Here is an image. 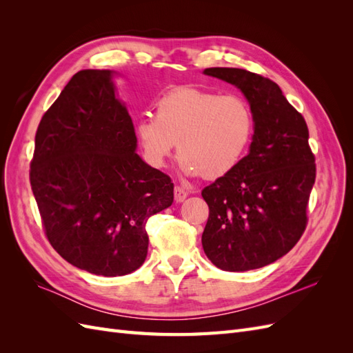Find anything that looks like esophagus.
Masks as SVG:
<instances>
[{
  "instance_id": "34e87169",
  "label": "esophagus",
  "mask_w": 353,
  "mask_h": 353,
  "mask_svg": "<svg viewBox=\"0 0 353 353\" xmlns=\"http://www.w3.org/2000/svg\"><path fill=\"white\" fill-rule=\"evenodd\" d=\"M187 196H188V191H187L185 188L179 187V185H176V187L174 188V197H175V201H178V203L184 201V200L187 199Z\"/></svg>"
}]
</instances>
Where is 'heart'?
I'll list each match as a JSON object with an SVG mask.
<instances>
[{
    "mask_svg": "<svg viewBox=\"0 0 353 353\" xmlns=\"http://www.w3.org/2000/svg\"><path fill=\"white\" fill-rule=\"evenodd\" d=\"M252 126L249 105L237 95L178 88L156 103V116L137 121L135 135L152 166L162 168L178 141V163L187 175L215 178L239 163Z\"/></svg>",
    "mask_w": 353,
    "mask_h": 353,
    "instance_id": "1",
    "label": "heart"
}]
</instances>
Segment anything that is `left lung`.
Listing matches in <instances>:
<instances>
[{
    "label": "left lung",
    "mask_w": 353,
    "mask_h": 353,
    "mask_svg": "<svg viewBox=\"0 0 353 353\" xmlns=\"http://www.w3.org/2000/svg\"><path fill=\"white\" fill-rule=\"evenodd\" d=\"M203 73L237 87L253 117L249 154L201 191L209 206L203 250L223 271L258 270L290 252L306 228L316 175L307 125L268 78L236 68Z\"/></svg>",
    "instance_id": "left-lung-1"
}]
</instances>
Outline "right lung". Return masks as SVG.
<instances>
[{
    "label": "right lung",
    "mask_w": 353,
    "mask_h": 353,
    "mask_svg": "<svg viewBox=\"0 0 353 353\" xmlns=\"http://www.w3.org/2000/svg\"><path fill=\"white\" fill-rule=\"evenodd\" d=\"M112 74H73L42 116L29 172L50 244L77 268L104 276L140 268L148 218L174 201L170 178L135 153L134 123Z\"/></svg>",
    "instance_id": "right-lung-1"
}]
</instances>
